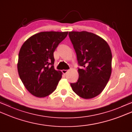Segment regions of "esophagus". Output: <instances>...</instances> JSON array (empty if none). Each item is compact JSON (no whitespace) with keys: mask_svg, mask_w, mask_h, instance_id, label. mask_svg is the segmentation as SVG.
<instances>
[{"mask_svg":"<svg viewBox=\"0 0 132 132\" xmlns=\"http://www.w3.org/2000/svg\"><path fill=\"white\" fill-rule=\"evenodd\" d=\"M68 71H69L68 70H62V73L64 74H66L67 73V72H68Z\"/></svg>","mask_w":132,"mask_h":132,"instance_id":"obj_1","label":"esophagus"}]
</instances>
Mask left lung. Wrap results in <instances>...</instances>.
<instances>
[{
    "label": "left lung",
    "instance_id": "left-lung-1",
    "mask_svg": "<svg viewBox=\"0 0 132 132\" xmlns=\"http://www.w3.org/2000/svg\"><path fill=\"white\" fill-rule=\"evenodd\" d=\"M69 36L76 51L79 78L70 85L76 93L85 99L101 93L112 73V55L109 46L99 36L87 31H71Z\"/></svg>",
    "mask_w": 132,
    "mask_h": 132
}]
</instances>
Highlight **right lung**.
<instances>
[{"label":"right lung","mask_w":132,"mask_h":132,"mask_svg":"<svg viewBox=\"0 0 132 132\" xmlns=\"http://www.w3.org/2000/svg\"><path fill=\"white\" fill-rule=\"evenodd\" d=\"M68 32H41L23 44L18 56V71L26 88L37 97L55 90L62 72L54 69V52Z\"/></svg>","instance_id":"right-lung-1"}]
</instances>
